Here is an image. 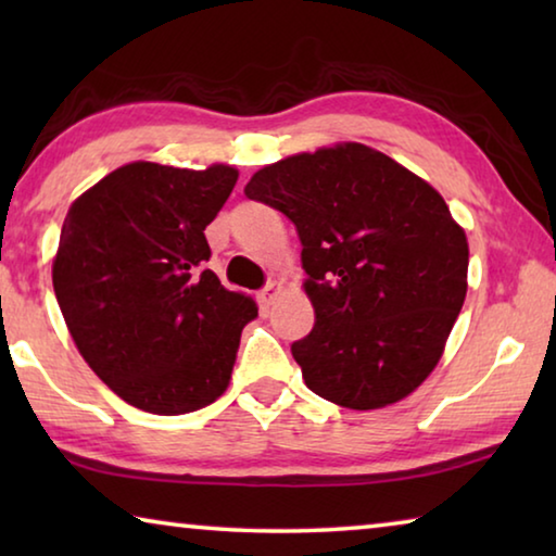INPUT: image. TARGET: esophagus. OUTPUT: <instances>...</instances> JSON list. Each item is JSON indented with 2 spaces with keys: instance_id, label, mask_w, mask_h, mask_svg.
<instances>
[{
  "instance_id": "esophagus-1",
  "label": "esophagus",
  "mask_w": 556,
  "mask_h": 556,
  "mask_svg": "<svg viewBox=\"0 0 556 556\" xmlns=\"http://www.w3.org/2000/svg\"><path fill=\"white\" fill-rule=\"evenodd\" d=\"M279 291H281V285H279V281H269V285L260 291V296H257V299H260V304H262V306H269L271 301L277 299Z\"/></svg>"
}]
</instances>
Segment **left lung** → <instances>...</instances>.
I'll return each instance as SVG.
<instances>
[{
    "instance_id": "8db88e82",
    "label": "left lung",
    "mask_w": 556,
    "mask_h": 556,
    "mask_svg": "<svg viewBox=\"0 0 556 556\" xmlns=\"http://www.w3.org/2000/svg\"><path fill=\"white\" fill-rule=\"evenodd\" d=\"M244 195L296 225L316 312L312 333L291 343L306 388L348 409H380L417 390L468 289L466 232L446 201L357 142L260 168Z\"/></svg>"
}]
</instances>
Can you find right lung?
Returning <instances> with one entry per match:
<instances>
[{"mask_svg":"<svg viewBox=\"0 0 556 556\" xmlns=\"http://www.w3.org/2000/svg\"><path fill=\"white\" fill-rule=\"evenodd\" d=\"M238 168L131 162L71 205L53 260L65 326L92 372L131 407L186 414L228 390L255 301L205 269L208 225Z\"/></svg>","mask_w":556,"mask_h":556,"instance_id":"1","label":"right lung"}]
</instances>
